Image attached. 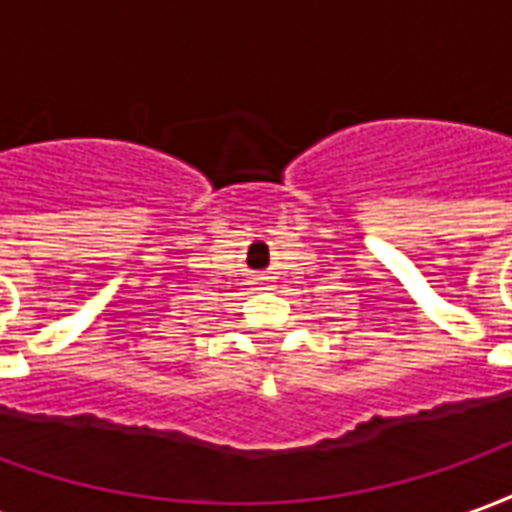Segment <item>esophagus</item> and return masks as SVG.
<instances>
[{
    "instance_id": "34e87169",
    "label": "esophagus",
    "mask_w": 512,
    "mask_h": 512,
    "mask_svg": "<svg viewBox=\"0 0 512 512\" xmlns=\"http://www.w3.org/2000/svg\"><path fill=\"white\" fill-rule=\"evenodd\" d=\"M260 282H263V279H260Z\"/></svg>"
}]
</instances>
